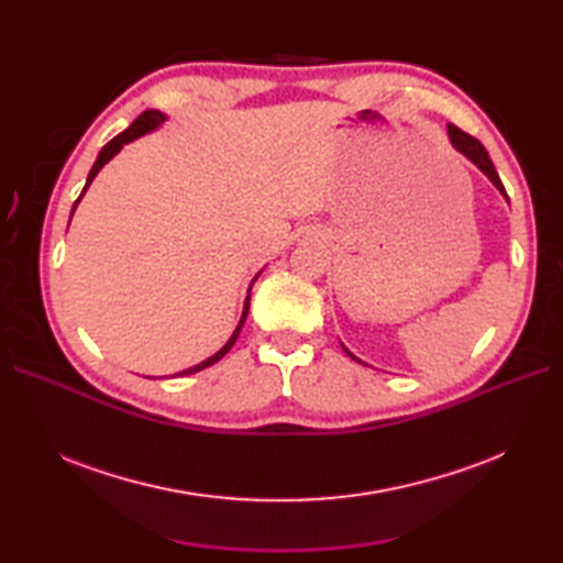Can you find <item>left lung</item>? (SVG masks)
Returning <instances> with one entry per match:
<instances>
[{"instance_id": "obj_1", "label": "left lung", "mask_w": 563, "mask_h": 563, "mask_svg": "<svg viewBox=\"0 0 563 563\" xmlns=\"http://www.w3.org/2000/svg\"><path fill=\"white\" fill-rule=\"evenodd\" d=\"M449 139H451V143H453V147L457 150V152H463V155L470 159V162H474L476 166L482 168V172L488 176V180L498 187V190L507 197V192H505V187H503V180H500V176H498V172H496V166H493V162H490V157H488V152H486V147L474 139V135H470V133H465V131H460L457 126H453V124H449ZM347 352V350H345ZM352 360H356V356L352 354V352H347ZM360 362V360H356Z\"/></svg>"}]
</instances>
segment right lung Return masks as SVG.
Instances as JSON below:
<instances>
[{"label":"right lung","instance_id":"1","mask_svg":"<svg viewBox=\"0 0 563 563\" xmlns=\"http://www.w3.org/2000/svg\"><path fill=\"white\" fill-rule=\"evenodd\" d=\"M164 114L162 112H157V110H145L139 119H135V122L126 129V131H122L119 135H114V139L98 152V159H96V164L91 166V174H89V178H87V185H84V190H81V195L87 192V187L91 185V180L96 178V174L100 172V168H103L119 150H122L126 143H131V141H135V139H141L143 133H147V131H152V129H157L162 122H164ZM81 195L77 197V201H75V207H73V211L77 209V203H79V199H81ZM258 277V275H255ZM255 282V279H253ZM253 286V284H251ZM251 291V288H249ZM249 302H251V296H246V302H244V312H242V319H240V327L234 329V333L230 335V340L228 343L223 345V350H218L213 356H209L207 362H201V364H197V366H192V368H187V371H180V373H176V376H190V373H197V371H201V368H207V366H213L216 362H220L223 360V356L230 352V347L234 345V340H236V335H240V331H242V327H244V321H246V314H249Z\"/></svg>","mask_w":563,"mask_h":563}]
</instances>
